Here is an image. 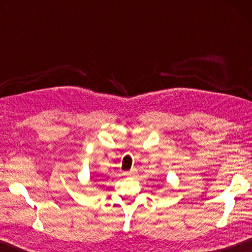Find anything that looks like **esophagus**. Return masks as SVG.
Masks as SVG:
<instances>
[{
  "instance_id": "1",
  "label": "esophagus",
  "mask_w": 252,
  "mask_h": 252,
  "mask_svg": "<svg viewBox=\"0 0 252 252\" xmlns=\"http://www.w3.org/2000/svg\"><path fill=\"white\" fill-rule=\"evenodd\" d=\"M136 173H138V171H136V169H131L130 171L125 172V173H123V174H125L126 177H134Z\"/></svg>"
}]
</instances>
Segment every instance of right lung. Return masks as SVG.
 <instances>
[{
    "mask_svg": "<svg viewBox=\"0 0 252 252\" xmlns=\"http://www.w3.org/2000/svg\"><path fill=\"white\" fill-rule=\"evenodd\" d=\"M96 177H97V176H96ZM94 181H95V180H94Z\"/></svg>",
    "mask_w": 252,
    "mask_h": 252,
    "instance_id": "obj_1",
    "label": "right lung"
}]
</instances>
